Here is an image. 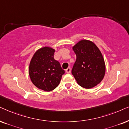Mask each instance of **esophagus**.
Returning a JSON list of instances; mask_svg holds the SVG:
<instances>
[{
    "label": "esophagus",
    "instance_id": "34e87169",
    "mask_svg": "<svg viewBox=\"0 0 129 129\" xmlns=\"http://www.w3.org/2000/svg\"><path fill=\"white\" fill-rule=\"evenodd\" d=\"M66 71L67 73H71V68H70V67L67 68V69L66 70Z\"/></svg>",
    "mask_w": 129,
    "mask_h": 129
}]
</instances>
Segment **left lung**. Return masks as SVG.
I'll use <instances>...</instances> for the list:
<instances>
[{"label": "left lung", "instance_id": "left-lung-1", "mask_svg": "<svg viewBox=\"0 0 129 129\" xmlns=\"http://www.w3.org/2000/svg\"><path fill=\"white\" fill-rule=\"evenodd\" d=\"M73 50L77 59L71 73L77 83L85 89L100 83L105 74V63L97 46L84 39L73 46Z\"/></svg>", "mask_w": 129, "mask_h": 129}]
</instances>
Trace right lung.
Masks as SVG:
<instances>
[{
    "label": "right lung",
    "instance_id": "add662e5",
    "mask_svg": "<svg viewBox=\"0 0 129 129\" xmlns=\"http://www.w3.org/2000/svg\"><path fill=\"white\" fill-rule=\"evenodd\" d=\"M54 49L45 46L36 50L31 59L28 74L34 85L50 92L59 85L64 70L53 58Z\"/></svg>",
    "mask_w": 129,
    "mask_h": 129
}]
</instances>
